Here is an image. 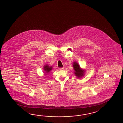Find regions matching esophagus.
<instances>
[{"mask_svg": "<svg viewBox=\"0 0 123 123\" xmlns=\"http://www.w3.org/2000/svg\"><path fill=\"white\" fill-rule=\"evenodd\" d=\"M64 69V67H62V68H59V69L60 70H63Z\"/></svg>", "mask_w": 123, "mask_h": 123, "instance_id": "obj_1", "label": "esophagus"}]
</instances>
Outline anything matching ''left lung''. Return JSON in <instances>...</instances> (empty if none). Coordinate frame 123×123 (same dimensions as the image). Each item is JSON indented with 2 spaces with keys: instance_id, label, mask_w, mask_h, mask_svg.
Masks as SVG:
<instances>
[{
  "instance_id": "obj_1",
  "label": "left lung",
  "mask_w": 123,
  "mask_h": 123,
  "mask_svg": "<svg viewBox=\"0 0 123 123\" xmlns=\"http://www.w3.org/2000/svg\"><path fill=\"white\" fill-rule=\"evenodd\" d=\"M73 67L75 70L74 74L75 76H76L78 78H80L84 76V70L80 68L78 63L74 62L73 63Z\"/></svg>"
}]
</instances>
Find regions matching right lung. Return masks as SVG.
I'll return each mask as SVG.
<instances>
[{
    "label": "right lung",
    "instance_id": "obj_1",
    "mask_svg": "<svg viewBox=\"0 0 123 123\" xmlns=\"http://www.w3.org/2000/svg\"><path fill=\"white\" fill-rule=\"evenodd\" d=\"M43 69H44L45 73H46L45 74H47L48 73H49L50 71L52 69V66H49V65H46L44 66Z\"/></svg>",
    "mask_w": 123,
    "mask_h": 123
}]
</instances>
